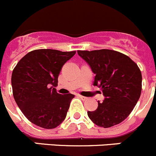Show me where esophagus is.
Masks as SVG:
<instances>
[{"instance_id":"obj_1","label":"esophagus","mask_w":156,"mask_h":156,"mask_svg":"<svg viewBox=\"0 0 156 156\" xmlns=\"http://www.w3.org/2000/svg\"><path fill=\"white\" fill-rule=\"evenodd\" d=\"M78 96L80 97V98H81L82 100H86V99H87V98H86V97L83 96V95H78Z\"/></svg>"}]
</instances>
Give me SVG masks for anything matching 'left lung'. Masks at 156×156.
Returning <instances> with one entry per match:
<instances>
[{
  "label": "left lung",
  "mask_w": 156,
  "mask_h": 156,
  "mask_svg": "<svg viewBox=\"0 0 156 156\" xmlns=\"http://www.w3.org/2000/svg\"><path fill=\"white\" fill-rule=\"evenodd\" d=\"M95 74L94 86L102 90L105 99L98 101L95 111L88 116L104 128L122 122L131 113L140 97L142 74L140 68L127 55L109 49L77 51Z\"/></svg>",
  "instance_id": "left-lung-1"
}]
</instances>
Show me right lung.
I'll return each instance as SVG.
<instances>
[{"label": "right lung", "mask_w": 156, "mask_h": 156, "mask_svg": "<svg viewBox=\"0 0 156 156\" xmlns=\"http://www.w3.org/2000/svg\"><path fill=\"white\" fill-rule=\"evenodd\" d=\"M76 51L38 49L26 54L12 73L15 101L30 122L44 129L59 126L67 116L73 94L58 93V79L64 64Z\"/></svg>", "instance_id": "1"}]
</instances>
